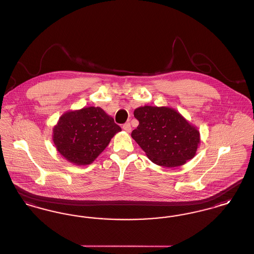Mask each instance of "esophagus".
<instances>
[{"instance_id": "1", "label": "esophagus", "mask_w": 254, "mask_h": 254, "mask_svg": "<svg viewBox=\"0 0 254 254\" xmlns=\"http://www.w3.org/2000/svg\"><path fill=\"white\" fill-rule=\"evenodd\" d=\"M122 128H123L124 131H126V132H128V133H130V132L132 131V127H131V124H130L129 122L125 123V124L122 126Z\"/></svg>"}]
</instances>
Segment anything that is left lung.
<instances>
[{
    "mask_svg": "<svg viewBox=\"0 0 254 254\" xmlns=\"http://www.w3.org/2000/svg\"><path fill=\"white\" fill-rule=\"evenodd\" d=\"M134 116L139 124L131 135L154 164L175 168L195 156L199 131L176 110L143 106L135 109Z\"/></svg>",
    "mask_w": 254,
    "mask_h": 254,
    "instance_id": "1",
    "label": "left lung"
}]
</instances>
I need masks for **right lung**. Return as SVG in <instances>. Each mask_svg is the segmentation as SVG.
Wrapping results in <instances>:
<instances>
[{"label": "right lung", "instance_id": "1", "mask_svg": "<svg viewBox=\"0 0 254 254\" xmlns=\"http://www.w3.org/2000/svg\"><path fill=\"white\" fill-rule=\"evenodd\" d=\"M121 131L115 120L100 107H86L64 113L54 126L53 141L68 162L91 164Z\"/></svg>", "mask_w": 254, "mask_h": 254}]
</instances>
